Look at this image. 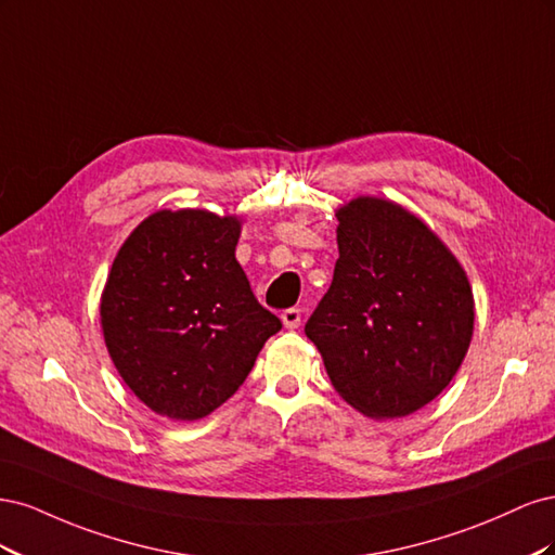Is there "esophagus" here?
<instances>
[{"mask_svg":"<svg viewBox=\"0 0 555 555\" xmlns=\"http://www.w3.org/2000/svg\"><path fill=\"white\" fill-rule=\"evenodd\" d=\"M300 317H304V314H300L298 308H287V310L282 312V322H284V326H287V328H298L300 326Z\"/></svg>","mask_w":555,"mask_h":555,"instance_id":"esophagus-1","label":"esophagus"}]
</instances>
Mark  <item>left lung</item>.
Instances as JSON below:
<instances>
[{"label":"left lung","instance_id":"1","mask_svg":"<svg viewBox=\"0 0 555 555\" xmlns=\"http://www.w3.org/2000/svg\"><path fill=\"white\" fill-rule=\"evenodd\" d=\"M335 217L340 257L306 335L351 408L408 416L461 367L475 328L473 289L444 243L393 201L359 196Z\"/></svg>","mask_w":555,"mask_h":555}]
</instances>
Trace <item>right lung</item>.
Wrapping results in <instances>:
<instances>
[{"label": "right lung", "mask_w": 555, "mask_h": 555, "mask_svg": "<svg viewBox=\"0 0 555 555\" xmlns=\"http://www.w3.org/2000/svg\"><path fill=\"white\" fill-rule=\"evenodd\" d=\"M238 217L157 210L117 251L102 294L108 354L145 405L194 422L227 402L282 328L236 261Z\"/></svg>", "instance_id": "1"}]
</instances>
